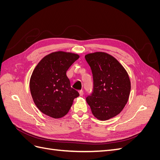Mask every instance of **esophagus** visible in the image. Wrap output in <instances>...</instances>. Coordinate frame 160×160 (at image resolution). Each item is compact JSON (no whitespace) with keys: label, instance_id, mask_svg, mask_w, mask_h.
<instances>
[{"label":"esophagus","instance_id":"1","mask_svg":"<svg viewBox=\"0 0 160 160\" xmlns=\"http://www.w3.org/2000/svg\"><path fill=\"white\" fill-rule=\"evenodd\" d=\"M79 93L80 96H82V95H83V90H80V91H79Z\"/></svg>","mask_w":160,"mask_h":160}]
</instances>
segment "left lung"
I'll use <instances>...</instances> for the list:
<instances>
[{
    "label": "left lung",
    "mask_w": 160,
    "mask_h": 160,
    "mask_svg": "<svg viewBox=\"0 0 160 160\" xmlns=\"http://www.w3.org/2000/svg\"><path fill=\"white\" fill-rule=\"evenodd\" d=\"M93 79V92L87 97L95 117L105 121L118 115L128 103L131 83L120 62L108 53L95 52L85 56Z\"/></svg>",
    "instance_id": "obj_1"
}]
</instances>
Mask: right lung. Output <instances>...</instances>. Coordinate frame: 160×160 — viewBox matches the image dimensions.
I'll return each instance as SVG.
<instances>
[{
	"label": "right lung",
	"instance_id": "right-lung-1",
	"mask_svg": "<svg viewBox=\"0 0 160 160\" xmlns=\"http://www.w3.org/2000/svg\"><path fill=\"white\" fill-rule=\"evenodd\" d=\"M79 58L75 53L57 51L43 57L36 66L31 77L30 91L42 113L57 119L69 112L79 93L71 88L66 72Z\"/></svg>",
	"mask_w": 160,
	"mask_h": 160
}]
</instances>
